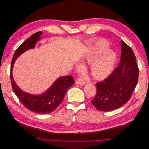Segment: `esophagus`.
Returning a JSON list of instances; mask_svg holds the SVG:
<instances>
[{
	"mask_svg": "<svg viewBox=\"0 0 149 149\" xmlns=\"http://www.w3.org/2000/svg\"><path fill=\"white\" fill-rule=\"evenodd\" d=\"M76 83L78 85H80V86H84L86 84V81L83 78H79L77 80H76Z\"/></svg>",
	"mask_w": 149,
	"mask_h": 149,
	"instance_id": "esophagus-1",
	"label": "esophagus"
}]
</instances>
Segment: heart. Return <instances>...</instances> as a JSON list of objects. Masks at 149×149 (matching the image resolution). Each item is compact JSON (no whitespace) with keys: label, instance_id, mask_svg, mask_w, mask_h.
<instances>
[{"label":"heart","instance_id":"obj_1","mask_svg":"<svg viewBox=\"0 0 149 149\" xmlns=\"http://www.w3.org/2000/svg\"><path fill=\"white\" fill-rule=\"evenodd\" d=\"M108 47L109 45L106 40H97L90 48L89 53L86 54L83 62L89 63H92L97 56L107 50ZM116 61V55L113 51L107 50L105 52L97 59L93 61L90 68V72L93 77L98 80L106 78L113 71ZM77 68H79L80 66L78 65Z\"/></svg>","mask_w":149,"mask_h":149}]
</instances>
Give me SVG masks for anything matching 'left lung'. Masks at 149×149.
<instances>
[{
    "label": "left lung",
    "mask_w": 149,
    "mask_h": 149,
    "mask_svg": "<svg viewBox=\"0 0 149 149\" xmlns=\"http://www.w3.org/2000/svg\"><path fill=\"white\" fill-rule=\"evenodd\" d=\"M119 66L107 78L96 84L97 93L91 101L96 109L110 111L123 106L131 97L139 78L136 56L129 46L121 40Z\"/></svg>",
    "instance_id": "obj_1"
}]
</instances>
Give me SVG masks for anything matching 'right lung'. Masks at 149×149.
Segmentation results:
<instances>
[{"mask_svg": "<svg viewBox=\"0 0 149 149\" xmlns=\"http://www.w3.org/2000/svg\"><path fill=\"white\" fill-rule=\"evenodd\" d=\"M42 31L31 35L18 48L13 55L10 66V79L13 92L25 107L38 114H48L59 106L65 96L67 90L74 83L72 76H61L58 78L52 86L43 94L34 95L26 93L18 86L12 76V68L17 58L29 49L35 48V44L40 40Z\"/></svg>", "mask_w": 149, "mask_h": 149, "instance_id": "right-lung-1", "label": "right lung"}]
</instances>
